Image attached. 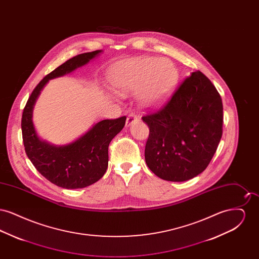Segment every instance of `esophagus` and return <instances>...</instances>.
Returning a JSON list of instances; mask_svg holds the SVG:
<instances>
[{
    "label": "esophagus",
    "mask_w": 259,
    "mask_h": 259,
    "mask_svg": "<svg viewBox=\"0 0 259 259\" xmlns=\"http://www.w3.org/2000/svg\"><path fill=\"white\" fill-rule=\"evenodd\" d=\"M139 120H140V118H139V116L137 114H135V113H129L128 116H127V119H126V126L129 127V126L133 125V124L136 123Z\"/></svg>",
    "instance_id": "obj_1"
}]
</instances>
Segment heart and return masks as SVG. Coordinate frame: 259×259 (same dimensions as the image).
<instances>
[{
    "instance_id": "b5f03b06",
    "label": "heart",
    "mask_w": 259,
    "mask_h": 259,
    "mask_svg": "<svg viewBox=\"0 0 259 259\" xmlns=\"http://www.w3.org/2000/svg\"><path fill=\"white\" fill-rule=\"evenodd\" d=\"M109 80L115 93L126 95L137 90L139 102L153 108L171 97L179 82V71L170 60L142 56L114 66Z\"/></svg>"
}]
</instances>
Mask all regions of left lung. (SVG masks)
Here are the masks:
<instances>
[{
  "label": "left lung",
  "mask_w": 259,
  "mask_h": 259,
  "mask_svg": "<svg viewBox=\"0 0 259 259\" xmlns=\"http://www.w3.org/2000/svg\"><path fill=\"white\" fill-rule=\"evenodd\" d=\"M149 135L145 158L162 180L185 182L203 172L222 136L220 93L200 71L192 73L160 111L143 116Z\"/></svg>",
  "instance_id": "left-lung-1"
}]
</instances>
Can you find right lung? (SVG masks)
Listing matches in <instances>:
<instances>
[{"mask_svg": "<svg viewBox=\"0 0 259 259\" xmlns=\"http://www.w3.org/2000/svg\"><path fill=\"white\" fill-rule=\"evenodd\" d=\"M101 52L95 50L76 55L46 75L33 90L23 110L21 129L28 158L50 183L63 188H83L104 176L109 163V145L122 130L126 116L102 120L74 142L55 146L37 136L32 119L33 109L40 91L50 79L74 72Z\"/></svg>", "mask_w": 259, "mask_h": 259, "instance_id": "right-lung-1", "label": "right lung"}]
</instances>
